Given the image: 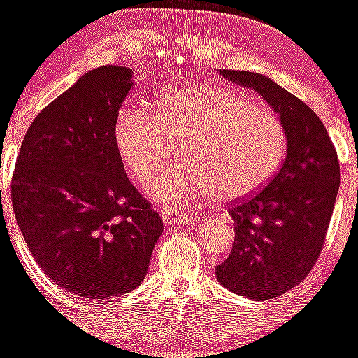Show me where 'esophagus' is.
Instances as JSON below:
<instances>
[{
  "instance_id": "34e87169",
  "label": "esophagus",
  "mask_w": 358,
  "mask_h": 358,
  "mask_svg": "<svg viewBox=\"0 0 358 358\" xmlns=\"http://www.w3.org/2000/svg\"><path fill=\"white\" fill-rule=\"evenodd\" d=\"M161 218L166 226H179V224H192L201 220V217H197V215L182 213V211H163Z\"/></svg>"
}]
</instances>
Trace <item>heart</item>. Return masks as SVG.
Wrapping results in <instances>:
<instances>
[{"instance_id": "1", "label": "heart", "mask_w": 358, "mask_h": 358, "mask_svg": "<svg viewBox=\"0 0 358 358\" xmlns=\"http://www.w3.org/2000/svg\"><path fill=\"white\" fill-rule=\"evenodd\" d=\"M179 141L181 163L145 185L148 199L172 210L255 194L283 161L287 132L276 113L226 85L164 91L152 113L125 106L113 125L116 154L136 181L159 170Z\"/></svg>"}]
</instances>
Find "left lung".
Masks as SVG:
<instances>
[{"label":"left lung","mask_w":358,"mask_h":358,"mask_svg":"<svg viewBox=\"0 0 358 358\" xmlns=\"http://www.w3.org/2000/svg\"><path fill=\"white\" fill-rule=\"evenodd\" d=\"M220 75L262 94L287 132V156L276 176L229 208L235 242L215 268L226 289L264 301L301 283L317 262L339 189V159L327 127L299 98L260 73Z\"/></svg>","instance_id":"obj_1"}]
</instances>
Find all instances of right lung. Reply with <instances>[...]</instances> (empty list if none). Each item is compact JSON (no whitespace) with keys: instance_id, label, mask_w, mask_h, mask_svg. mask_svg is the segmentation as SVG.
<instances>
[{"instance_id":"right-lung-1","label":"right lung","mask_w":358,"mask_h":358,"mask_svg":"<svg viewBox=\"0 0 358 358\" xmlns=\"http://www.w3.org/2000/svg\"><path fill=\"white\" fill-rule=\"evenodd\" d=\"M131 87L123 66L82 75L31 122L12 176L15 220L36 262L57 285L94 301L140 287L163 233L113 143Z\"/></svg>"}]
</instances>
